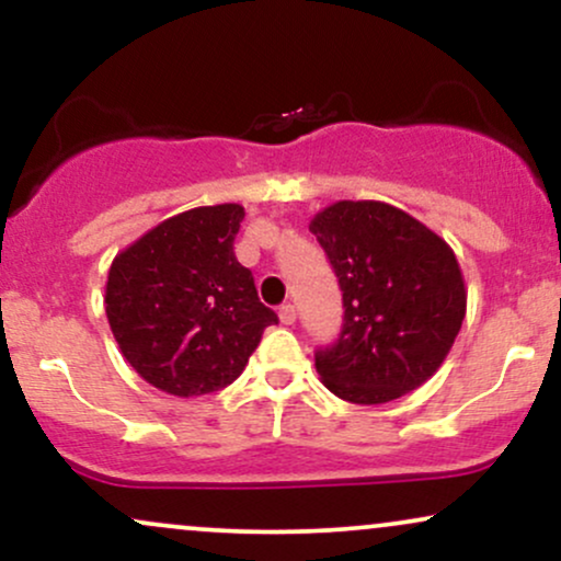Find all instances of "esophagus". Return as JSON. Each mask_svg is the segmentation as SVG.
Returning <instances> with one entry per match:
<instances>
[{"label": "esophagus", "instance_id": "obj_1", "mask_svg": "<svg viewBox=\"0 0 561 561\" xmlns=\"http://www.w3.org/2000/svg\"><path fill=\"white\" fill-rule=\"evenodd\" d=\"M295 319H298V313H295V306L293 302H285V306H279V321L282 324H295Z\"/></svg>", "mask_w": 561, "mask_h": 561}]
</instances>
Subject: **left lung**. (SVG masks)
Wrapping results in <instances>:
<instances>
[{
    "instance_id": "left-lung-1",
    "label": "left lung",
    "mask_w": 561,
    "mask_h": 561,
    "mask_svg": "<svg viewBox=\"0 0 561 561\" xmlns=\"http://www.w3.org/2000/svg\"><path fill=\"white\" fill-rule=\"evenodd\" d=\"M317 234L343 289V332L317 351V371L343 401L377 405L416 390L446 362L467 313L450 244L379 199L319 210Z\"/></svg>"
}]
</instances>
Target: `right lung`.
<instances>
[{"label":"right lung","instance_id":"1","mask_svg":"<svg viewBox=\"0 0 561 561\" xmlns=\"http://www.w3.org/2000/svg\"><path fill=\"white\" fill-rule=\"evenodd\" d=\"M244 208L203 205L165 218L113 259L105 313L134 371L169 396L227 388L276 313L234 255Z\"/></svg>","mask_w":561,"mask_h":561}]
</instances>
